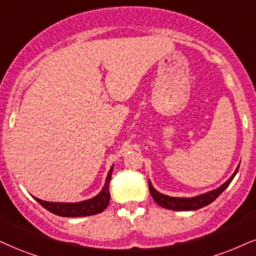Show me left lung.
<instances>
[{"instance_id": "1", "label": "left lung", "mask_w": 256, "mask_h": 256, "mask_svg": "<svg viewBox=\"0 0 256 256\" xmlns=\"http://www.w3.org/2000/svg\"><path fill=\"white\" fill-rule=\"evenodd\" d=\"M240 165L236 167L235 172L232 173V176L226 180V182H223L222 185L218 186V188H215V190H211L205 192V194L194 196V197H171V196L164 194L162 192H159L158 190L154 188V186L152 185V182L148 179V186H150V192L152 194L154 202L156 204H159L160 206L165 208V209L168 210H176V211H190V210H198L200 208L206 206L210 203H212L214 200H216L218 196L222 194L223 191L228 188L230 182H232L234 176H236V173L238 171Z\"/></svg>"}]
</instances>
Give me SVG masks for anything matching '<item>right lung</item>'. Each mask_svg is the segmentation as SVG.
Here are the masks:
<instances>
[{"instance_id":"add662e5","label":"right lung","mask_w":256,"mask_h":256,"mask_svg":"<svg viewBox=\"0 0 256 256\" xmlns=\"http://www.w3.org/2000/svg\"><path fill=\"white\" fill-rule=\"evenodd\" d=\"M114 170V165L110 167L108 174H106V182H104L102 190L94 197L90 200H85L82 202H76V203H60V202H46L39 198L34 197L38 203L42 205L50 212L54 214L56 216L62 217H83L91 216L96 214L102 212L108 206L110 200L109 192V182L112 179V173Z\"/></svg>"}]
</instances>
